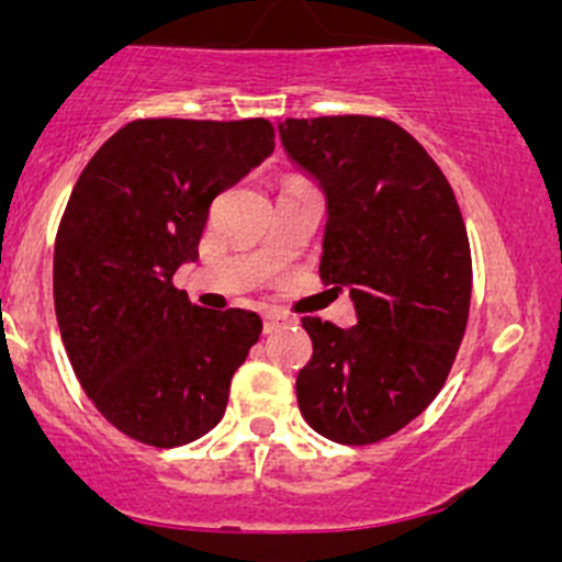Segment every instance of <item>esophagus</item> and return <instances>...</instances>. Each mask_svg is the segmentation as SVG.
I'll list each match as a JSON object with an SVG mask.
<instances>
[{
	"label": "esophagus",
	"mask_w": 562,
	"mask_h": 562,
	"mask_svg": "<svg viewBox=\"0 0 562 562\" xmlns=\"http://www.w3.org/2000/svg\"><path fill=\"white\" fill-rule=\"evenodd\" d=\"M282 326H288V317H282L280 313H263V334L277 331Z\"/></svg>",
	"instance_id": "esophagus-1"
}]
</instances>
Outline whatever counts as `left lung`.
Listing matches in <instances>:
<instances>
[{
	"mask_svg": "<svg viewBox=\"0 0 562 562\" xmlns=\"http://www.w3.org/2000/svg\"><path fill=\"white\" fill-rule=\"evenodd\" d=\"M288 160L326 195L321 277L348 288L356 326L302 317L313 359L299 411L323 438L367 446L438 396L470 310V245L457 198L411 133L378 116L285 119Z\"/></svg>",
	"mask_w": 562,
	"mask_h": 562,
	"instance_id": "8db88e82",
	"label": "left lung"
}]
</instances>
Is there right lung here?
Here are the masks:
<instances>
[{"label": "right lung", "mask_w": 562, "mask_h": 562, "mask_svg": "<svg viewBox=\"0 0 562 562\" xmlns=\"http://www.w3.org/2000/svg\"><path fill=\"white\" fill-rule=\"evenodd\" d=\"M271 151L266 119H138L72 187L54 247L61 342L94 407L140 443L206 435L258 342V315L198 307L173 274L198 258L214 198Z\"/></svg>", "instance_id": "add662e5"}]
</instances>
